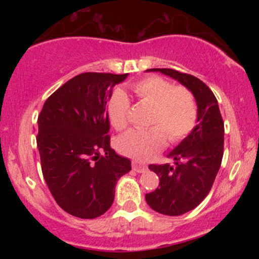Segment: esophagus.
Here are the masks:
<instances>
[{
    "mask_svg": "<svg viewBox=\"0 0 259 259\" xmlns=\"http://www.w3.org/2000/svg\"><path fill=\"white\" fill-rule=\"evenodd\" d=\"M133 169L136 173H144V171L147 170V165L141 164V163L139 162H133Z\"/></svg>",
    "mask_w": 259,
    "mask_h": 259,
    "instance_id": "1",
    "label": "esophagus"
}]
</instances>
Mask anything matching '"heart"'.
Segmentation results:
<instances>
[{
    "label": "heart",
    "mask_w": 259,
    "mask_h": 259,
    "mask_svg": "<svg viewBox=\"0 0 259 259\" xmlns=\"http://www.w3.org/2000/svg\"><path fill=\"white\" fill-rule=\"evenodd\" d=\"M140 101L152 106L148 130L133 129L117 140L118 151L130 158L145 160L158 153L165 145V136L171 144L185 139L197 123V102L185 86H174L160 76H150L133 86ZM130 99L125 91H113L107 105L109 121L117 130L125 129L129 123Z\"/></svg>",
    "instance_id": "b5f03b06"
}]
</instances>
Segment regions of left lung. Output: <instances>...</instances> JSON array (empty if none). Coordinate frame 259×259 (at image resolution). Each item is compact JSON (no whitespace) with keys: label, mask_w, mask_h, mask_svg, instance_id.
Here are the masks:
<instances>
[{"label":"left lung","mask_w":259,"mask_h":259,"mask_svg":"<svg viewBox=\"0 0 259 259\" xmlns=\"http://www.w3.org/2000/svg\"><path fill=\"white\" fill-rule=\"evenodd\" d=\"M146 72H159L177 80L194 94L197 102V124L168 154L174 165H148L158 175L159 187L146 194L147 204L160 214L181 215L197 207L212 189L222 164L224 123L214 94L200 79L168 68Z\"/></svg>","instance_id":"left-lung-1"}]
</instances>
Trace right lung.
I'll use <instances>...</instances> for the list:
<instances>
[{"mask_svg": "<svg viewBox=\"0 0 259 259\" xmlns=\"http://www.w3.org/2000/svg\"><path fill=\"white\" fill-rule=\"evenodd\" d=\"M127 75L79 74L53 92L38 115L36 142L45 181L58 206L78 218L106 213L118 179L132 170L130 159L112 150L107 135L109 97Z\"/></svg>", "mask_w": 259, "mask_h": 259, "instance_id": "obj_1", "label": "right lung"}]
</instances>
